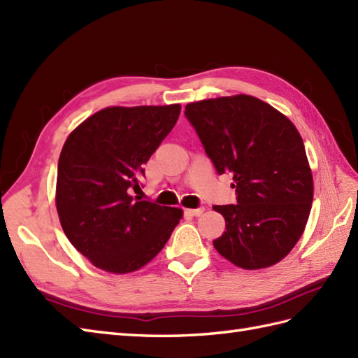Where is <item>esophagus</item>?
<instances>
[{
	"label": "esophagus",
	"mask_w": 358,
	"mask_h": 358,
	"mask_svg": "<svg viewBox=\"0 0 358 358\" xmlns=\"http://www.w3.org/2000/svg\"><path fill=\"white\" fill-rule=\"evenodd\" d=\"M203 211H205V208H196V209H187V213L189 214V215H194V217H199V215H202L203 214Z\"/></svg>",
	"instance_id": "34e87169"
}]
</instances>
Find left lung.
<instances>
[{
	"label": "left lung",
	"mask_w": 358,
	"mask_h": 358,
	"mask_svg": "<svg viewBox=\"0 0 358 358\" xmlns=\"http://www.w3.org/2000/svg\"><path fill=\"white\" fill-rule=\"evenodd\" d=\"M219 174H234L237 205H214L226 222L215 250L246 270L280 263L299 241L313 203V173L302 136L284 113L246 94L188 103Z\"/></svg>",
	"instance_id": "8db88e82"
}]
</instances>
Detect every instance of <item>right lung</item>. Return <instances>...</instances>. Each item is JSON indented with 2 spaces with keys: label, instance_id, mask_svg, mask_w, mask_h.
Returning <instances> with one entry per match:
<instances>
[{
  "label": "right lung",
  "instance_id": "add662e5",
  "mask_svg": "<svg viewBox=\"0 0 358 358\" xmlns=\"http://www.w3.org/2000/svg\"><path fill=\"white\" fill-rule=\"evenodd\" d=\"M180 104L109 106L68 135L59 156L56 208L71 245L104 272H136L159 254L182 209L134 199L143 165L170 134Z\"/></svg>",
  "mask_w": 358,
  "mask_h": 358
}]
</instances>
